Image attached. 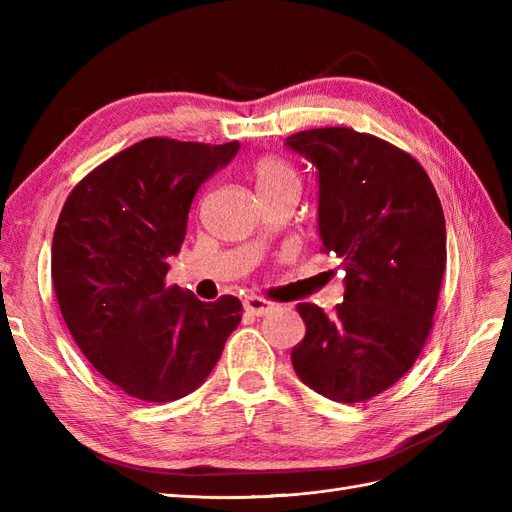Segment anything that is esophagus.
<instances>
[{"label": "esophagus", "mask_w": 512, "mask_h": 512, "mask_svg": "<svg viewBox=\"0 0 512 512\" xmlns=\"http://www.w3.org/2000/svg\"><path fill=\"white\" fill-rule=\"evenodd\" d=\"M243 307L250 314H254V316H267V314L275 312L277 305L273 301H267V299H262V297H254V294H252V297H247L243 301Z\"/></svg>", "instance_id": "1"}]
</instances>
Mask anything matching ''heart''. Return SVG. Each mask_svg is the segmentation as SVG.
Segmentation results:
<instances>
[{
  "instance_id": "b5f03b06",
  "label": "heart",
  "mask_w": 512,
  "mask_h": 512,
  "mask_svg": "<svg viewBox=\"0 0 512 512\" xmlns=\"http://www.w3.org/2000/svg\"><path fill=\"white\" fill-rule=\"evenodd\" d=\"M254 179L258 194H269L288 188V185H299L297 173L286 162L277 158H260L254 164Z\"/></svg>"
}]
</instances>
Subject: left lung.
I'll return each instance as SVG.
<instances>
[{
    "mask_svg": "<svg viewBox=\"0 0 512 512\" xmlns=\"http://www.w3.org/2000/svg\"><path fill=\"white\" fill-rule=\"evenodd\" d=\"M318 175L322 252L342 258L333 314L299 303L305 337L292 367L309 389L359 404L393 386L421 354L446 267V224L431 179L410 153L352 128L286 138Z\"/></svg>",
    "mask_w": 512,
    "mask_h": 512,
    "instance_id": "8db88e82",
    "label": "left lung"
}]
</instances>
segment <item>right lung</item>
I'll return each instance as SVG.
<instances>
[{
  "instance_id": "add662e5",
  "label": "right lung",
  "mask_w": 512,
  "mask_h": 512,
  "mask_svg": "<svg viewBox=\"0 0 512 512\" xmlns=\"http://www.w3.org/2000/svg\"><path fill=\"white\" fill-rule=\"evenodd\" d=\"M239 143L145 138L70 192L53 235L51 275L76 346L130 397L164 404L196 391L241 322L237 297L205 303L166 286L192 200Z\"/></svg>"
}]
</instances>
